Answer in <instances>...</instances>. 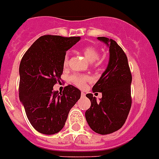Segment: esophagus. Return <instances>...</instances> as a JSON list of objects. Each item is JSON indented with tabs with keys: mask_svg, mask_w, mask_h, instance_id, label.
<instances>
[{
	"mask_svg": "<svg viewBox=\"0 0 159 159\" xmlns=\"http://www.w3.org/2000/svg\"><path fill=\"white\" fill-rule=\"evenodd\" d=\"M81 95H82V97H84V96L86 95V94H85V93H84V92H82V93H81Z\"/></svg>",
	"mask_w": 159,
	"mask_h": 159,
	"instance_id": "1",
	"label": "esophagus"
}]
</instances>
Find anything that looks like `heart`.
<instances>
[{"label":"heart","mask_w":159,"mask_h":159,"mask_svg":"<svg viewBox=\"0 0 159 159\" xmlns=\"http://www.w3.org/2000/svg\"><path fill=\"white\" fill-rule=\"evenodd\" d=\"M82 52L86 59L90 62L96 61L100 57V51L95 46H86L82 49ZM68 64V55L67 54L64 59V66L66 68ZM91 77L86 74H73L70 77V81L79 88H84L86 84L91 82Z\"/></svg>","instance_id":"b5f03b06"}]
</instances>
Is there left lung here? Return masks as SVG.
<instances>
[{
	"mask_svg": "<svg viewBox=\"0 0 159 159\" xmlns=\"http://www.w3.org/2000/svg\"><path fill=\"white\" fill-rule=\"evenodd\" d=\"M97 38L109 47V64L92 88L93 92H101L102 98L97 102L92 94H86L91 107L85 116L93 131L107 135L119 130L127 118L131 106L132 77L127 57L117 42L104 37Z\"/></svg>",
	"mask_w": 159,
	"mask_h": 159,
	"instance_id": "1",
	"label": "left lung"
}]
</instances>
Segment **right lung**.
Returning <instances> with one entry per match:
<instances>
[{
    "label": "right lung",
    "instance_id": "add662e5",
    "mask_svg": "<svg viewBox=\"0 0 159 159\" xmlns=\"http://www.w3.org/2000/svg\"><path fill=\"white\" fill-rule=\"evenodd\" d=\"M80 37L45 35L23 56L19 65V100L32 126L38 132L53 135L65 125L68 113L81 97L80 90L68 85L63 92L53 91L60 82L66 51Z\"/></svg>",
    "mask_w": 159,
    "mask_h": 159
}]
</instances>
